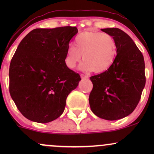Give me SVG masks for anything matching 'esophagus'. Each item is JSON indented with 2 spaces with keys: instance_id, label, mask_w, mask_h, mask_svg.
I'll list each match as a JSON object with an SVG mask.
<instances>
[{
  "instance_id": "34e87169",
  "label": "esophagus",
  "mask_w": 154,
  "mask_h": 154,
  "mask_svg": "<svg viewBox=\"0 0 154 154\" xmlns=\"http://www.w3.org/2000/svg\"><path fill=\"white\" fill-rule=\"evenodd\" d=\"M80 77H81V78L83 79H88V77L87 75H80Z\"/></svg>"
}]
</instances>
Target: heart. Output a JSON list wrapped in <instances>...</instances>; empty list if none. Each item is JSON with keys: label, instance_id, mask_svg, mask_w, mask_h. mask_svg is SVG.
I'll list each match as a JSON object with an SVG mask.
<instances>
[{"label": "heart", "instance_id": "heart-1", "mask_svg": "<svg viewBox=\"0 0 154 154\" xmlns=\"http://www.w3.org/2000/svg\"><path fill=\"white\" fill-rule=\"evenodd\" d=\"M116 49V43L111 35L100 32H83L76 37L75 47L67 48L64 62L68 68L74 69L81 61L82 55L84 61L80 69L101 74L112 66Z\"/></svg>", "mask_w": 154, "mask_h": 154}]
</instances>
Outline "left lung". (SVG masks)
<instances>
[{"mask_svg": "<svg viewBox=\"0 0 154 154\" xmlns=\"http://www.w3.org/2000/svg\"><path fill=\"white\" fill-rule=\"evenodd\" d=\"M101 30L115 40L116 56L106 72L91 77L93 88L89 103L93 114L101 119L117 120L135 110L146 85L145 62L133 40L118 28Z\"/></svg>", "mask_w": 154, "mask_h": 154, "instance_id": "left-lung-1", "label": "left lung"}]
</instances>
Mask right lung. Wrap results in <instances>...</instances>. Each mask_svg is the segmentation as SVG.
<instances>
[{"label":"right lung","instance_id":"obj_1","mask_svg":"<svg viewBox=\"0 0 154 154\" xmlns=\"http://www.w3.org/2000/svg\"><path fill=\"white\" fill-rule=\"evenodd\" d=\"M76 26L35 29L22 39L10 63L9 92L26 119L54 121L63 114L68 95L81 80L64 62Z\"/></svg>","mask_w":154,"mask_h":154}]
</instances>
